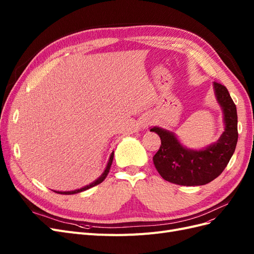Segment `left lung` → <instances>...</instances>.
Returning a JSON list of instances; mask_svg holds the SVG:
<instances>
[{
	"mask_svg": "<svg viewBox=\"0 0 254 254\" xmlns=\"http://www.w3.org/2000/svg\"><path fill=\"white\" fill-rule=\"evenodd\" d=\"M214 90L224 110L226 125L224 133L215 144L202 150H189L174 133L159 127L150 129L161 139L160 148L152 160L164 180L178 186H203L217 178L228 165L238 137L236 106L224 84L214 81Z\"/></svg>",
	"mask_w": 254,
	"mask_h": 254,
	"instance_id": "left-lung-1",
	"label": "left lung"
}]
</instances>
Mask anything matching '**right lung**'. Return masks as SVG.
I'll list each match as a JSON object with an SVG mask.
<instances>
[{"instance_id": "1", "label": "right lung", "mask_w": 254, "mask_h": 254, "mask_svg": "<svg viewBox=\"0 0 254 254\" xmlns=\"http://www.w3.org/2000/svg\"><path fill=\"white\" fill-rule=\"evenodd\" d=\"M113 156H114V153L112 152L111 156H110V159H109L108 165H107L104 174H103L101 177H99V178H98L97 180H95L93 183H91V184H89V186L84 187V188H81V189H79V190H71V191H57V190H55V193H57V194H64V195H72V194H76V193H80V191H82V190H88V189H90V188H93V187L97 186V184H99V183H102V182L106 179V177L108 176V174H109L110 167H111L112 161H113Z\"/></svg>"}]
</instances>
